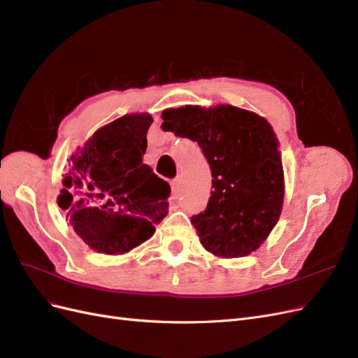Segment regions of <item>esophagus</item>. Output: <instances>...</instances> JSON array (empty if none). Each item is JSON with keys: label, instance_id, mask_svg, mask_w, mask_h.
<instances>
[{"label": "esophagus", "instance_id": "obj_1", "mask_svg": "<svg viewBox=\"0 0 358 358\" xmlns=\"http://www.w3.org/2000/svg\"><path fill=\"white\" fill-rule=\"evenodd\" d=\"M170 185H171V191H173V194H175V196H178V194L180 192V178L171 179Z\"/></svg>", "mask_w": 358, "mask_h": 358}]
</instances>
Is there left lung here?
<instances>
[{
    "instance_id": "obj_1",
    "label": "left lung",
    "mask_w": 358,
    "mask_h": 358,
    "mask_svg": "<svg viewBox=\"0 0 358 358\" xmlns=\"http://www.w3.org/2000/svg\"><path fill=\"white\" fill-rule=\"evenodd\" d=\"M162 131L197 142L212 171L206 209L194 215L200 242L224 258L248 255L278 224L284 170L264 117L233 106H185L162 112Z\"/></svg>"
}]
</instances>
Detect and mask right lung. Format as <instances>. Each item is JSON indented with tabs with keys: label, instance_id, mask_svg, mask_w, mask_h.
Returning <instances> with one entry per match:
<instances>
[{
	"label": "right lung",
	"instance_id": "obj_1",
	"mask_svg": "<svg viewBox=\"0 0 358 358\" xmlns=\"http://www.w3.org/2000/svg\"><path fill=\"white\" fill-rule=\"evenodd\" d=\"M150 124L145 113L119 117L71 157L58 204L95 251H129L167 215L170 185L143 164Z\"/></svg>",
	"mask_w": 358,
	"mask_h": 358
}]
</instances>
